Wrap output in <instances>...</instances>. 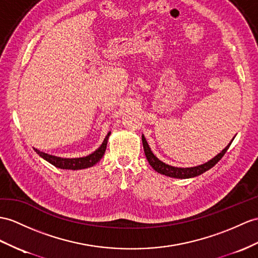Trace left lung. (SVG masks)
Masks as SVG:
<instances>
[{
    "label": "left lung",
    "instance_id": "obj_1",
    "mask_svg": "<svg viewBox=\"0 0 258 258\" xmlns=\"http://www.w3.org/2000/svg\"><path fill=\"white\" fill-rule=\"evenodd\" d=\"M233 141V139H232ZM232 141L228 144L227 147H225L221 153H219L217 156H215L212 160H210L209 162L205 163V164L202 165H198V166H195V167H174L171 165H167L165 163H163L162 161H160L156 156L152 153V151H151L149 144L146 140V138L144 136H142V143H143V149H144V153H146L147 156V160L150 163V165L152 166L156 172L161 173L163 175H166V176L169 177H175V178H189V177H195V176H198V175L205 173L206 171H208L211 167L215 166L217 163L222 159V156L227 152L228 149L230 148Z\"/></svg>",
    "mask_w": 258,
    "mask_h": 258
}]
</instances>
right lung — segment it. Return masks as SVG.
Instances as JSON below:
<instances>
[{
  "mask_svg": "<svg viewBox=\"0 0 258 258\" xmlns=\"http://www.w3.org/2000/svg\"><path fill=\"white\" fill-rule=\"evenodd\" d=\"M109 135H110V133H108L107 136H106V138L102 143V146H100L96 151H94L92 154L84 156V158L63 159V158H58V156L40 152V151L37 150V149H34V150L36 151L37 154L41 156L42 159H45L46 161H48L50 163V164H52L55 167L63 168V169L87 168V167H91L93 165H95L96 163L103 158V155L105 153V150H106V146H107V140L109 138Z\"/></svg>",
  "mask_w": 258,
  "mask_h": 258,
  "instance_id": "right-lung-1",
  "label": "right lung"
}]
</instances>
